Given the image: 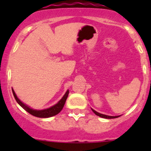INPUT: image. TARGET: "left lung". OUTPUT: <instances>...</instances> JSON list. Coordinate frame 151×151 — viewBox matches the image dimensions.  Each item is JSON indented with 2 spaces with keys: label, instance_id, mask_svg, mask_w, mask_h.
I'll return each instance as SVG.
<instances>
[{
  "label": "left lung",
  "instance_id": "obj_1",
  "mask_svg": "<svg viewBox=\"0 0 151 151\" xmlns=\"http://www.w3.org/2000/svg\"><path fill=\"white\" fill-rule=\"evenodd\" d=\"M91 109H92L93 112L96 115L101 117V118H106V119H112V118H118V117H120V115H118V116H109V115H104V114L99 113V112H96V111L94 110V109H92V108H91Z\"/></svg>",
  "mask_w": 151,
  "mask_h": 151
}]
</instances>
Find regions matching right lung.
I'll return each mask as SVG.
<instances>
[{
  "label": "right lung",
  "instance_id": "obj_1",
  "mask_svg": "<svg viewBox=\"0 0 151 151\" xmlns=\"http://www.w3.org/2000/svg\"><path fill=\"white\" fill-rule=\"evenodd\" d=\"M12 93H13V95L14 96L15 100L17 101V102L18 103L22 108H23L25 110H26L28 113H30V115H33L35 117H38V118H50V117H52L56 115L57 114H58L60 111L62 110V109L63 108V106H64L65 102L66 101V99L68 97V90H67L66 93L63 95V96L62 97L61 99L55 105L50 106V107L47 108V109H34L33 108H30V106L24 104L22 101H21L19 99L17 96L16 93H15L14 91L12 88Z\"/></svg>",
  "mask_w": 151,
  "mask_h": 151
}]
</instances>
